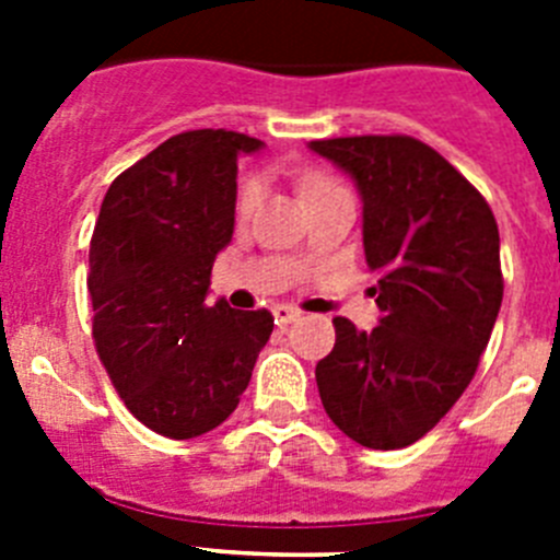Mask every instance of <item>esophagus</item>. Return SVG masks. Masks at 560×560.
<instances>
[{
	"mask_svg": "<svg viewBox=\"0 0 560 560\" xmlns=\"http://www.w3.org/2000/svg\"><path fill=\"white\" fill-rule=\"evenodd\" d=\"M271 314H275V323L280 325V328H285V325L296 323V319H300V314H303V311L294 308V305L280 303V305H275V308H271Z\"/></svg>",
	"mask_w": 560,
	"mask_h": 560,
	"instance_id": "1",
	"label": "esophagus"
}]
</instances>
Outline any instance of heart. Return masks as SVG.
<instances>
[{"label":"heart","instance_id":"b5f03b06","mask_svg":"<svg viewBox=\"0 0 560 560\" xmlns=\"http://www.w3.org/2000/svg\"><path fill=\"white\" fill-rule=\"evenodd\" d=\"M325 185H334V179L314 176V179L305 182L303 192H311L316 190V187H325ZM260 199H264V185H260L257 176H249V179L241 182V190H237V212H241V215H252V212L257 210V205H260Z\"/></svg>","mask_w":560,"mask_h":560}]
</instances>
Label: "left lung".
<instances>
[{"label":"left lung","mask_w":560,"mask_h":560,"mask_svg":"<svg viewBox=\"0 0 560 560\" xmlns=\"http://www.w3.org/2000/svg\"><path fill=\"white\" fill-rule=\"evenodd\" d=\"M311 151L355 179L381 308L370 334L336 316L319 398L361 446H412L457 404L491 339L504 291L497 219L452 162L407 133L314 140Z\"/></svg>","instance_id":"obj_1"}]
</instances>
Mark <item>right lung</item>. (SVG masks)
<instances>
[{
	"label": "right lung",
	"mask_w": 560,
	"mask_h": 560,
	"mask_svg": "<svg viewBox=\"0 0 560 560\" xmlns=\"http://www.w3.org/2000/svg\"><path fill=\"white\" fill-rule=\"evenodd\" d=\"M255 137L176 133L108 187L89 244L97 355L133 418L190 440L235 412L275 316L207 305L215 255L235 226L237 153Z\"/></svg>",
	"instance_id": "add662e5"
}]
</instances>
